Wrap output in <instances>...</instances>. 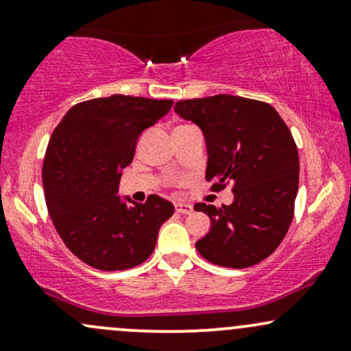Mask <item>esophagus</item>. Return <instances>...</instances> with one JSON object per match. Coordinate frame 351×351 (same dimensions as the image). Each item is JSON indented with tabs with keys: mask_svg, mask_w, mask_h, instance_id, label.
<instances>
[{
	"mask_svg": "<svg viewBox=\"0 0 351 351\" xmlns=\"http://www.w3.org/2000/svg\"><path fill=\"white\" fill-rule=\"evenodd\" d=\"M175 209L176 213H180V215H189V213L193 211L191 204H186V203H176Z\"/></svg>",
	"mask_w": 351,
	"mask_h": 351,
	"instance_id": "obj_1",
	"label": "esophagus"
}]
</instances>
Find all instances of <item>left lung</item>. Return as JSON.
I'll use <instances>...</instances> for the list:
<instances>
[{"mask_svg":"<svg viewBox=\"0 0 351 351\" xmlns=\"http://www.w3.org/2000/svg\"><path fill=\"white\" fill-rule=\"evenodd\" d=\"M175 112L203 130L211 188L232 184L234 193L229 206L195 204L211 219L196 249L223 267L259 264L279 247L293 217L299 153L291 130L272 106L237 95L180 100Z\"/></svg>","mask_w":351,"mask_h":351,"instance_id":"obj_1","label":"left lung"}]
</instances>
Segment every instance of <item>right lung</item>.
<instances>
[{"label": "right lung", "instance_id": "obj_1", "mask_svg": "<svg viewBox=\"0 0 351 351\" xmlns=\"http://www.w3.org/2000/svg\"><path fill=\"white\" fill-rule=\"evenodd\" d=\"M171 106L132 95L92 99L72 107L52 132L43 165L47 211L67 249L90 267L123 271L145 263L175 213L156 195L143 204L117 195L138 136Z\"/></svg>", "mask_w": 351, "mask_h": 351}]
</instances>
